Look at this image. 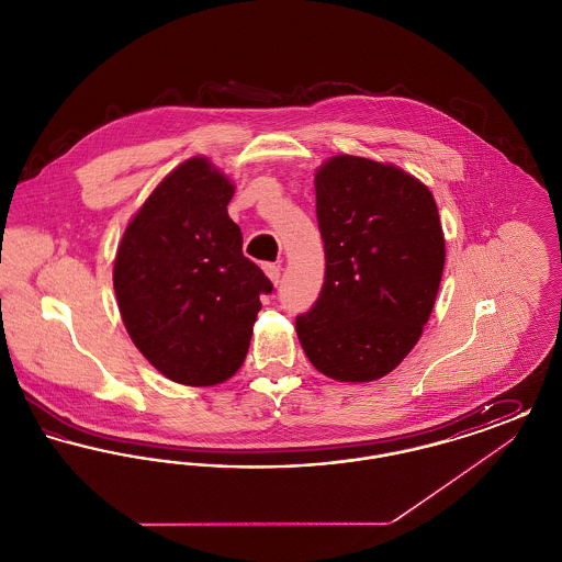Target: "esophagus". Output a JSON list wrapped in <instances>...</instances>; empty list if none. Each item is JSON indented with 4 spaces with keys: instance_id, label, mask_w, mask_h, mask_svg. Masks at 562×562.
<instances>
[{
    "instance_id": "esophagus-1",
    "label": "esophagus",
    "mask_w": 562,
    "mask_h": 562,
    "mask_svg": "<svg viewBox=\"0 0 562 562\" xmlns=\"http://www.w3.org/2000/svg\"><path fill=\"white\" fill-rule=\"evenodd\" d=\"M263 271H266V276H268L273 284L280 282V273H282V266L280 263H263Z\"/></svg>"
}]
</instances>
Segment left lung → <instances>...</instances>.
<instances>
[{
	"mask_svg": "<svg viewBox=\"0 0 562 562\" xmlns=\"http://www.w3.org/2000/svg\"><path fill=\"white\" fill-rule=\"evenodd\" d=\"M324 284L296 318L322 374L364 383L392 373L417 346L445 269L436 200L394 164L333 156L316 170Z\"/></svg>",
	"mask_w": 562,
	"mask_h": 562,
	"instance_id": "left-lung-1",
	"label": "left lung"
}]
</instances>
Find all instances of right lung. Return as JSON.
Here are the masks:
<instances>
[{
	"instance_id": "add662e5",
	"label": "right lung",
	"mask_w": 562,
	"mask_h": 562,
	"mask_svg": "<svg viewBox=\"0 0 562 562\" xmlns=\"http://www.w3.org/2000/svg\"><path fill=\"white\" fill-rule=\"evenodd\" d=\"M236 186L189 158L134 213L113 263V289L136 349L170 381L206 387L240 369L271 282L241 252L227 204Z\"/></svg>"
}]
</instances>
